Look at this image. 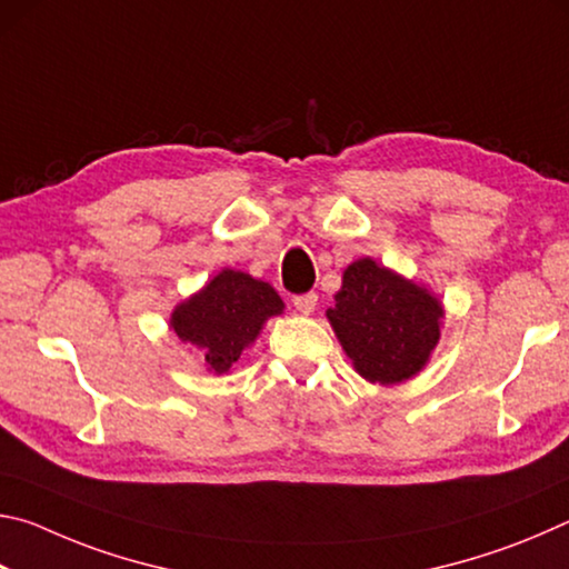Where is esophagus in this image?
<instances>
[{"label": "esophagus", "mask_w": 569, "mask_h": 569, "mask_svg": "<svg viewBox=\"0 0 569 569\" xmlns=\"http://www.w3.org/2000/svg\"><path fill=\"white\" fill-rule=\"evenodd\" d=\"M316 303H319V296H316L313 291L293 296V306H296V311H301V313H311L313 308H316Z\"/></svg>", "instance_id": "esophagus-1"}]
</instances>
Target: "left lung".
<instances>
[{
    "instance_id": "obj_1",
    "label": "left lung",
    "mask_w": 569,
    "mask_h": 569,
    "mask_svg": "<svg viewBox=\"0 0 569 569\" xmlns=\"http://www.w3.org/2000/svg\"><path fill=\"white\" fill-rule=\"evenodd\" d=\"M329 321L363 379L399 383L427 363L439 341L445 316L435 296L373 263L371 258L343 271Z\"/></svg>"
}]
</instances>
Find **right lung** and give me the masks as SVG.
<instances>
[{
  "label": "right lung",
  "instance_id": "right-lung-1",
  "mask_svg": "<svg viewBox=\"0 0 569 569\" xmlns=\"http://www.w3.org/2000/svg\"><path fill=\"white\" fill-rule=\"evenodd\" d=\"M281 311L283 301L271 286L226 268L203 291L180 303L170 323L182 341L203 349L210 369L226 373L256 341L261 326Z\"/></svg>",
  "mask_w": 569,
  "mask_h": 569
}]
</instances>
